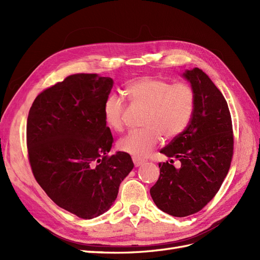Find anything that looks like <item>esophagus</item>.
<instances>
[{"instance_id": "1", "label": "esophagus", "mask_w": 260, "mask_h": 260, "mask_svg": "<svg viewBox=\"0 0 260 260\" xmlns=\"http://www.w3.org/2000/svg\"><path fill=\"white\" fill-rule=\"evenodd\" d=\"M132 160H133V164H135L136 167H139V166H141V165H142V164H144V160H143V159H141V158H139V157H136V156L132 157Z\"/></svg>"}]
</instances>
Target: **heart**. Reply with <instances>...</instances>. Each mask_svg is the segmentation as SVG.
<instances>
[{
    "label": "heart",
    "mask_w": 260,
    "mask_h": 260,
    "mask_svg": "<svg viewBox=\"0 0 260 260\" xmlns=\"http://www.w3.org/2000/svg\"><path fill=\"white\" fill-rule=\"evenodd\" d=\"M132 104L146 108L144 129L130 132L119 141V148L142 158L159 144L161 137L172 140L190 124L195 108V92L191 85L154 77H143L125 88ZM125 103L116 93H111L103 105L104 120L115 131L124 129Z\"/></svg>",
    "instance_id": "heart-1"
}]
</instances>
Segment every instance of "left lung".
<instances>
[{"mask_svg": "<svg viewBox=\"0 0 260 260\" xmlns=\"http://www.w3.org/2000/svg\"><path fill=\"white\" fill-rule=\"evenodd\" d=\"M195 92V108L187 128L160 149L180 160L159 162V178L151 196L164 212L186 217L205 207L219 191L233 156L232 119L222 93L200 68L183 74Z\"/></svg>", "mask_w": 260, "mask_h": 260, "instance_id": "left-lung-1", "label": "left lung"}]
</instances>
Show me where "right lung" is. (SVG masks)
I'll return each instance as SVG.
<instances>
[{
    "label": "right lung",
    "mask_w": 260,
    "mask_h": 260,
    "mask_svg": "<svg viewBox=\"0 0 260 260\" xmlns=\"http://www.w3.org/2000/svg\"><path fill=\"white\" fill-rule=\"evenodd\" d=\"M113 84L96 74L68 76L39 94L28 115V159L37 182L82 219L108 210L133 168L128 153L108 155L114 138L103 105Z\"/></svg>",
    "instance_id": "obj_1"
}]
</instances>
